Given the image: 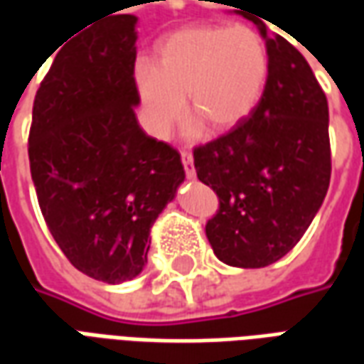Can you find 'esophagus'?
<instances>
[{
	"label": "esophagus",
	"instance_id": "34e87169",
	"mask_svg": "<svg viewBox=\"0 0 364 364\" xmlns=\"http://www.w3.org/2000/svg\"><path fill=\"white\" fill-rule=\"evenodd\" d=\"M181 161L185 167V175L187 179H195V166H193V154L189 150H181Z\"/></svg>",
	"mask_w": 364,
	"mask_h": 364
}]
</instances>
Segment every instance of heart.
<instances>
[{
  "mask_svg": "<svg viewBox=\"0 0 364 364\" xmlns=\"http://www.w3.org/2000/svg\"><path fill=\"white\" fill-rule=\"evenodd\" d=\"M265 38L252 25L189 27L159 44L156 66L138 62L134 85L144 122L164 138L187 107L214 130L252 114L269 80Z\"/></svg>",
  "mask_w": 364,
  "mask_h": 364,
  "instance_id": "obj_1",
  "label": "heart"
}]
</instances>
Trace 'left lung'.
Segmentation results:
<instances>
[{
	"label": "left lung",
	"instance_id": "1",
	"mask_svg": "<svg viewBox=\"0 0 364 364\" xmlns=\"http://www.w3.org/2000/svg\"><path fill=\"white\" fill-rule=\"evenodd\" d=\"M244 17L267 43V85L250 117L197 146L193 158L198 181L218 197L205 228L214 255L232 267L259 269L298 244L323 203L331 177L329 111L304 56L269 35L263 17Z\"/></svg>",
	"mask_w": 364,
	"mask_h": 364
}]
</instances>
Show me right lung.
I'll return each mask as SVG.
<instances>
[{"label": "right lung", "mask_w": 364, "mask_h": 364, "mask_svg": "<svg viewBox=\"0 0 364 364\" xmlns=\"http://www.w3.org/2000/svg\"><path fill=\"white\" fill-rule=\"evenodd\" d=\"M136 17L109 15L64 44L33 105L28 161L52 237L77 271L142 273L150 228L185 179L173 146L144 132L134 107Z\"/></svg>", "instance_id": "add662e5"}]
</instances>
